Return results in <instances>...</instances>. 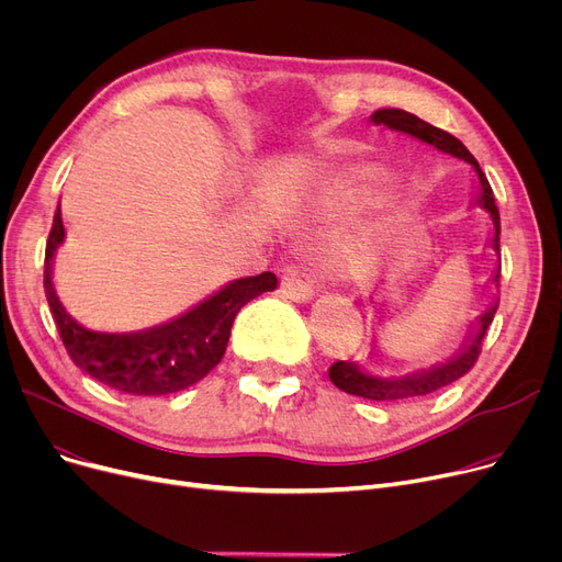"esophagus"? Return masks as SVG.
Masks as SVG:
<instances>
[{
  "label": "esophagus",
  "instance_id": "esophagus-1",
  "mask_svg": "<svg viewBox=\"0 0 562 562\" xmlns=\"http://www.w3.org/2000/svg\"><path fill=\"white\" fill-rule=\"evenodd\" d=\"M282 293L286 299L296 301V303H307L312 299V293H314V284L305 276H301L299 271L286 269L282 273Z\"/></svg>",
  "mask_w": 562,
  "mask_h": 562
}]
</instances>
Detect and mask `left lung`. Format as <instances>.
I'll list each match as a JSON object with an SVG mask.
<instances>
[{
  "label": "left lung",
  "mask_w": 562,
  "mask_h": 562,
  "mask_svg": "<svg viewBox=\"0 0 562 562\" xmlns=\"http://www.w3.org/2000/svg\"><path fill=\"white\" fill-rule=\"evenodd\" d=\"M371 121L375 125H387L390 130L405 132L409 136H415V138L437 147V150L447 153V155H453L458 159H464V161H469L471 166L476 168L479 180H481V195L476 198V202H479V206H483V210L492 216V223H494L492 248L496 252H501V248H498L501 218H498V210H496V202H494V193H492V187L487 182L485 172L481 170L479 161L474 159V155H471L453 134L439 130V127L422 121V117H417L415 113H407L403 109H378L371 115ZM498 280H501V261H498L496 273H494L496 286H498ZM496 307H498V301L479 318V326H476L474 335H469V339L460 348V352H456V356L449 362H445V364L432 367L430 371L412 373V375H405V378H375V375L364 373L356 362H341L339 360V362H335L330 367L333 385L339 387L346 394L362 396V398H369V401H405V398L426 396V394H432V392H437L441 387H447V385H451V382H456L458 378H462L467 371L474 369V364H476V360L481 356L485 333H487L490 323H492V318L496 314Z\"/></svg>",
  "instance_id": "obj_1"
}]
</instances>
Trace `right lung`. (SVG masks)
Wrapping results in <instances>:
<instances>
[{
	"label": "right lung",
	"instance_id": "1",
	"mask_svg": "<svg viewBox=\"0 0 562 562\" xmlns=\"http://www.w3.org/2000/svg\"><path fill=\"white\" fill-rule=\"evenodd\" d=\"M61 210H56L45 248V296L56 330L70 360L102 385L134 396H164L182 392L210 373L225 356L232 323L239 310L263 291H273L278 278L259 273L234 280L214 296L164 326L111 335L77 323L58 301L52 284V259L64 244Z\"/></svg>",
	"mask_w": 562,
	"mask_h": 562
}]
</instances>
